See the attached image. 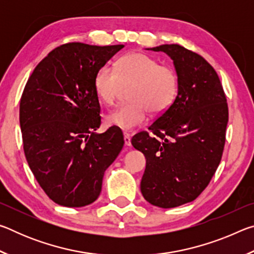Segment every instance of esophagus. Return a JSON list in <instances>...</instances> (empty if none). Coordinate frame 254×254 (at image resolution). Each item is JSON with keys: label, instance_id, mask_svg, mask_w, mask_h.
I'll return each instance as SVG.
<instances>
[{"label": "esophagus", "instance_id": "1", "mask_svg": "<svg viewBox=\"0 0 254 254\" xmlns=\"http://www.w3.org/2000/svg\"><path fill=\"white\" fill-rule=\"evenodd\" d=\"M123 135H124V143H126L127 147H130V145H131V135L127 132H124Z\"/></svg>", "mask_w": 254, "mask_h": 254}]
</instances>
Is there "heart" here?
<instances>
[{
	"instance_id": "1",
	"label": "heart",
	"mask_w": 254,
	"mask_h": 254,
	"mask_svg": "<svg viewBox=\"0 0 254 254\" xmlns=\"http://www.w3.org/2000/svg\"><path fill=\"white\" fill-rule=\"evenodd\" d=\"M134 83L132 102L118 106L106 117L110 126L131 131L148 120L149 113H165L173 105L178 93V76L174 68L160 65L156 59L141 53L123 56L115 64L100 67L94 76V91L102 103L113 105L121 84Z\"/></svg>"
}]
</instances>
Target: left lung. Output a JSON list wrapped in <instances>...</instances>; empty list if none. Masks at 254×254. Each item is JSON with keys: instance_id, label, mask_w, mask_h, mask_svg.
<instances>
[{"instance_id": "obj_1", "label": "left lung", "mask_w": 254, "mask_h": 254, "mask_svg": "<svg viewBox=\"0 0 254 254\" xmlns=\"http://www.w3.org/2000/svg\"><path fill=\"white\" fill-rule=\"evenodd\" d=\"M178 76L175 101L131 143L147 159L141 192L150 204L173 208L196 199L220 165L229 107L214 68L179 45H161Z\"/></svg>"}]
</instances>
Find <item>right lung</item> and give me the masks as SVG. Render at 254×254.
Returning <instances> with one entry per match:
<instances>
[{"label": "right lung", "instance_id": "add662e5", "mask_svg": "<svg viewBox=\"0 0 254 254\" xmlns=\"http://www.w3.org/2000/svg\"><path fill=\"white\" fill-rule=\"evenodd\" d=\"M123 45L70 42L50 51L29 77L20 102V127L30 169L56 204L83 207L97 199L105 170L124 144L104 133L94 76Z\"/></svg>", "mask_w": 254, "mask_h": 254}]
</instances>
